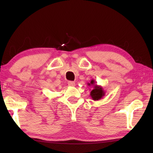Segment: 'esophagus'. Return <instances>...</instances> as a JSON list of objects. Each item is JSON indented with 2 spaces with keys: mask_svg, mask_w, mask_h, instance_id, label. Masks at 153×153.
Listing matches in <instances>:
<instances>
[{
  "mask_svg": "<svg viewBox=\"0 0 153 153\" xmlns=\"http://www.w3.org/2000/svg\"><path fill=\"white\" fill-rule=\"evenodd\" d=\"M68 85L69 86H74L75 85H76V83H75L74 82L69 81V82H68Z\"/></svg>",
  "mask_w": 153,
  "mask_h": 153,
  "instance_id": "obj_1",
  "label": "esophagus"
}]
</instances>
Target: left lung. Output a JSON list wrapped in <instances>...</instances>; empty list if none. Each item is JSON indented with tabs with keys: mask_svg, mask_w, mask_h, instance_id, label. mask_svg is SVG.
Instances as JSON below:
<instances>
[{
	"mask_svg": "<svg viewBox=\"0 0 153 153\" xmlns=\"http://www.w3.org/2000/svg\"><path fill=\"white\" fill-rule=\"evenodd\" d=\"M96 82L94 79H92L90 83H88V86H93V89L90 91V97L92 100H98L105 95V92L103 90V88L101 86H98L97 84H95Z\"/></svg>",
	"mask_w": 153,
	"mask_h": 153,
	"instance_id": "8db88e82",
	"label": "left lung"
}]
</instances>
